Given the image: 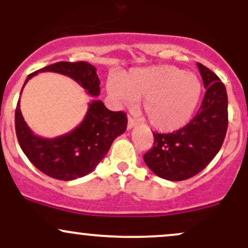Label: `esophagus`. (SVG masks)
<instances>
[{
    "instance_id": "1",
    "label": "esophagus",
    "mask_w": 248,
    "mask_h": 248,
    "mask_svg": "<svg viewBox=\"0 0 248 248\" xmlns=\"http://www.w3.org/2000/svg\"><path fill=\"white\" fill-rule=\"evenodd\" d=\"M136 124H137V122L135 121V119H133L132 117H130V116H129V118H127V130L132 129V127L135 126Z\"/></svg>"
}]
</instances>
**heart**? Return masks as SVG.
I'll return each mask as SVG.
<instances>
[{
	"label": "heart",
	"mask_w": 248,
	"mask_h": 248,
	"mask_svg": "<svg viewBox=\"0 0 248 248\" xmlns=\"http://www.w3.org/2000/svg\"><path fill=\"white\" fill-rule=\"evenodd\" d=\"M108 94L119 106L141 99V107L154 129L174 132L193 117L202 86L191 72L174 66H152L131 69L107 82Z\"/></svg>",
	"instance_id": "b5f03b06"
}]
</instances>
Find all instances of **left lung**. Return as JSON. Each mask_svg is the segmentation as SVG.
Segmentation results:
<instances>
[{
  "label": "left lung",
  "instance_id": "1",
  "mask_svg": "<svg viewBox=\"0 0 248 248\" xmlns=\"http://www.w3.org/2000/svg\"><path fill=\"white\" fill-rule=\"evenodd\" d=\"M205 94L196 116L171 133H153L144 161L155 175L183 181L203 170L222 147L228 130V94L220 78L197 62Z\"/></svg>",
  "mask_w": 248,
  "mask_h": 248
}]
</instances>
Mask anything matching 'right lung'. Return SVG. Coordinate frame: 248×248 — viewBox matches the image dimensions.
Here are the masks:
<instances>
[{"label": "right lung", "instance_id": "obj_1", "mask_svg": "<svg viewBox=\"0 0 248 248\" xmlns=\"http://www.w3.org/2000/svg\"><path fill=\"white\" fill-rule=\"evenodd\" d=\"M42 72L63 74L80 84L89 95H100V78L96 68L86 61H60L44 67L28 75L24 86L32 77ZM126 125V113L110 111L101 100H94L89 103L78 126L66 135L48 139L32 132L20 112L19 101L15 112V129L23 152L40 171L62 181L92 173L108 153L112 141L124 133Z\"/></svg>", "mask_w": 248, "mask_h": 248}]
</instances>
